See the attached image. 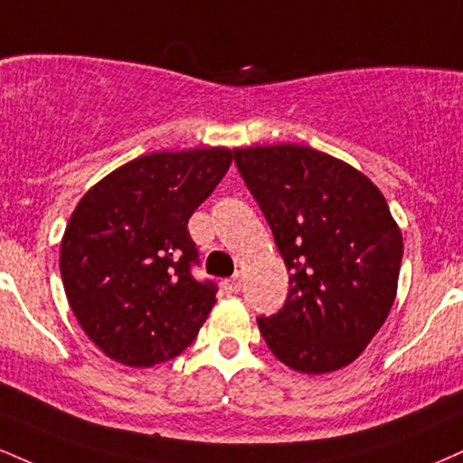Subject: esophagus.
<instances>
[{"label":"esophagus","mask_w":463,"mask_h":463,"mask_svg":"<svg viewBox=\"0 0 463 463\" xmlns=\"http://www.w3.org/2000/svg\"><path fill=\"white\" fill-rule=\"evenodd\" d=\"M222 287H224V291H226L228 295L237 293V291H239V288H241V278H239V276L226 278V280H224V282H222Z\"/></svg>","instance_id":"1"}]
</instances>
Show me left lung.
<instances>
[{"label": "left lung", "mask_w": 463, "mask_h": 463, "mask_svg": "<svg viewBox=\"0 0 463 463\" xmlns=\"http://www.w3.org/2000/svg\"><path fill=\"white\" fill-rule=\"evenodd\" d=\"M235 164L288 269V295L259 330L278 360L330 373L364 352L391 313L403 239L386 198L310 146L235 148Z\"/></svg>", "instance_id": "left-lung-1"}]
</instances>
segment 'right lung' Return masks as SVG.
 I'll list each match as a JSON object with an SVG mask.
<instances>
[{"label":"right lung","instance_id":"right-lung-1","mask_svg":"<svg viewBox=\"0 0 463 463\" xmlns=\"http://www.w3.org/2000/svg\"><path fill=\"white\" fill-rule=\"evenodd\" d=\"M231 161L228 148L144 155L72 211L60 274L81 330L111 360L153 366L196 341L217 285L194 276L200 259L187 222Z\"/></svg>","mask_w":463,"mask_h":463}]
</instances>
